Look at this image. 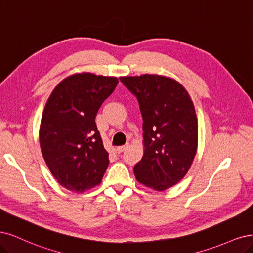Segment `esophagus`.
Wrapping results in <instances>:
<instances>
[{
  "mask_svg": "<svg viewBox=\"0 0 253 253\" xmlns=\"http://www.w3.org/2000/svg\"><path fill=\"white\" fill-rule=\"evenodd\" d=\"M127 147H128V145L120 146V147H118L116 150H117V152H118V153H122V152H124V151L127 149Z\"/></svg>",
  "mask_w": 253,
  "mask_h": 253,
  "instance_id": "34e87169",
  "label": "esophagus"
}]
</instances>
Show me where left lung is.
Listing matches in <instances>:
<instances>
[{
  "mask_svg": "<svg viewBox=\"0 0 253 253\" xmlns=\"http://www.w3.org/2000/svg\"><path fill=\"white\" fill-rule=\"evenodd\" d=\"M140 104L142 160L133 171L138 183L157 191L177 184L188 172L198 149V119L186 89L159 75L121 77Z\"/></svg>",
  "mask_w": 253,
  "mask_h": 253,
  "instance_id": "8db88e82",
  "label": "left lung"
}]
</instances>
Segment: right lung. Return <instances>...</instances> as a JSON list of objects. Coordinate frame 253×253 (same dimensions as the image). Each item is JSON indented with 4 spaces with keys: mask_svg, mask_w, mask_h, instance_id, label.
Masks as SVG:
<instances>
[{
    "mask_svg": "<svg viewBox=\"0 0 253 253\" xmlns=\"http://www.w3.org/2000/svg\"><path fill=\"white\" fill-rule=\"evenodd\" d=\"M118 83L116 77L76 73L56 85L47 100L41 150L55 180L70 191L84 192L102 182L109 154L94 119Z\"/></svg>",
    "mask_w": 253,
    "mask_h": 253,
    "instance_id": "obj_1",
    "label": "right lung"
}]
</instances>
